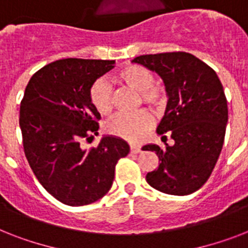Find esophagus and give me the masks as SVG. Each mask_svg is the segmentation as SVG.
<instances>
[{
  "instance_id": "1",
  "label": "esophagus",
  "mask_w": 248,
  "mask_h": 248,
  "mask_svg": "<svg viewBox=\"0 0 248 248\" xmlns=\"http://www.w3.org/2000/svg\"><path fill=\"white\" fill-rule=\"evenodd\" d=\"M130 151H131V153L136 155V153H139L141 151V148L139 145H136V144H130Z\"/></svg>"
}]
</instances>
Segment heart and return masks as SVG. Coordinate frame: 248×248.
Returning <instances> with one entry per match:
<instances>
[{
	"label": "heart",
	"instance_id": "heart-1",
	"mask_svg": "<svg viewBox=\"0 0 248 248\" xmlns=\"http://www.w3.org/2000/svg\"><path fill=\"white\" fill-rule=\"evenodd\" d=\"M116 79L120 83L139 91V103L143 101L155 110L162 108L165 103V90L162 86L155 82V73L147 67L139 64L124 65L116 75ZM89 97L93 108L100 114L107 116L112 112V86L105 78L96 79L91 85ZM152 124L153 118L151 113L140 109L134 113H121L113 117L105 124V131L128 141H139L152 127Z\"/></svg>",
	"mask_w": 248,
	"mask_h": 248
}]
</instances>
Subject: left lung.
<instances>
[{"label":"left lung","mask_w":248,"mask_h":248,"mask_svg":"<svg viewBox=\"0 0 248 248\" xmlns=\"http://www.w3.org/2000/svg\"><path fill=\"white\" fill-rule=\"evenodd\" d=\"M161 76L169 95L165 116L157 132L175 144L155 152L158 167L148 172L147 183L173 196L196 192L207 181L223 149L228 122V104L216 72L189 52L140 55L132 60Z\"/></svg>","instance_id":"1"}]
</instances>
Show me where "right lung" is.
Returning <instances> with one entry per match:
<instances>
[{
  "label": "right lung",
  "mask_w": 248,
  "mask_h": 248,
  "mask_svg": "<svg viewBox=\"0 0 248 248\" xmlns=\"http://www.w3.org/2000/svg\"><path fill=\"white\" fill-rule=\"evenodd\" d=\"M114 60L60 59L29 79L20 103L23 147L33 173L54 198L68 206L100 200L112 188L118 159L130 147L116 136L82 149L79 143L97 135L100 114L90 87L113 68Z\"/></svg>",
  "instance_id": "obj_1"
}]
</instances>
